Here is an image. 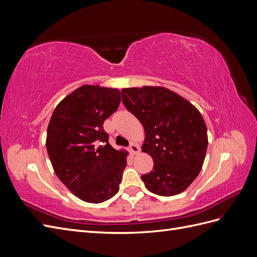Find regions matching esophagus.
<instances>
[{
  "label": "esophagus",
  "mask_w": 257,
  "mask_h": 257,
  "mask_svg": "<svg viewBox=\"0 0 257 257\" xmlns=\"http://www.w3.org/2000/svg\"><path fill=\"white\" fill-rule=\"evenodd\" d=\"M128 149H130V152H131L132 154H137V153H139V151H141V148H139V147H138L136 144H134V143H132V144L130 145Z\"/></svg>",
  "instance_id": "esophagus-1"
}]
</instances>
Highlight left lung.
<instances>
[{"instance_id": "8db88e82", "label": "left lung", "mask_w": 257, "mask_h": 257, "mask_svg": "<svg viewBox=\"0 0 257 257\" xmlns=\"http://www.w3.org/2000/svg\"><path fill=\"white\" fill-rule=\"evenodd\" d=\"M126 109L142 122L143 152L154 167L142 176L146 188L161 196L183 192L203 167L208 147L207 127L200 112L182 96L162 87L121 91Z\"/></svg>"}]
</instances>
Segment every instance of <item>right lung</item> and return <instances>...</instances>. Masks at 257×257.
I'll use <instances>...</instances> for the list:
<instances>
[{"mask_svg": "<svg viewBox=\"0 0 257 257\" xmlns=\"http://www.w3.org/2000/svg\"><path fill=\"white\" fill-rule=\"evenodd\" d=\"M120 102L119 90L84 84L51 115L46 147L54 173L87 203H103L119 191L127 153L110 146L103 124Z\"/></svg>", "mask_w": 257, "mask_h": 257, "instance_id": "obj_1", "label": "right lung"}]
</instances>
